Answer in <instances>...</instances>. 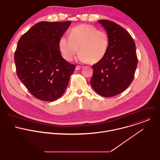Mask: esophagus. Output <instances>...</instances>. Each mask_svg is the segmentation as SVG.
<instances>
[{"instance_id": "1", "label": "esophagus", "mask_w": 160, "mask_h": 160, "mask_svg": "<svg viewBox=\"0 0 160 160\" xmlns=\"http://www.w3.org/2000/svg\"><path fill=\"white\" fill-rule=\"evenodd\" d=\"M82 68V66H76V70H80Z\"/></svg>"}]
</instances>
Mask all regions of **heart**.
Listing matches in <instances>:
<instances>
[{"instance_id":"obj_1","label":"heart","mask_w":160,"mask_h":160,"mask_svg":"<svg viewBox=\"0 0 160 160\" xmlns=\"http://www.w3.org/2000/svg\"><path fill=\"white\" fill-rule=\"evenodd\" d=\"M109 45L106 32L94 26L82 24L74 27L70 36H63L59 40V48L67 61H71L78 51V59L82 62L96 64L106 56Z\"/></svg>"}]
</instances>
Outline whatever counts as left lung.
Returning <instances> with one entry per match:
<instances>
[{
    "label": "left lung",
    "instance_id": "8db88e82",
    "mask_svg": "<svg viewBox=\"0 0 160 160\" xmlns=\"http://www.w3.org/2000/svg\"><path fill=\"white\" fill-rule=\"evenodd\" d=\"M98 22L108 34L109 45L104 58L92 66L90 85L98 94L109 98L120 94L128 87L138 61L135 42L126 30L109 20Z\"/></svg>",
    "mask_w": 160,
    "mask_h": 160
}]
</instances>
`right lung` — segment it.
Returning a JSON list of instances; mask_svg holds the SVG:
<instances>
[{"label": "right lung", "mask_w": 160, "mask_h": 160, "mask_svg": "<svg viewBox=\"0 0 160 160\" xmlns=\"http://www.w3.org/2000/svg\"><path fill=\"white\" fill-rule=\"evenodd\" d=\"M71 21H40L19 38L14 53L16 73L36 98L52 102L64 94L75 66L59 51V40Z\"/></svg>", "instance_id": "add662e5"}]
</instances>
